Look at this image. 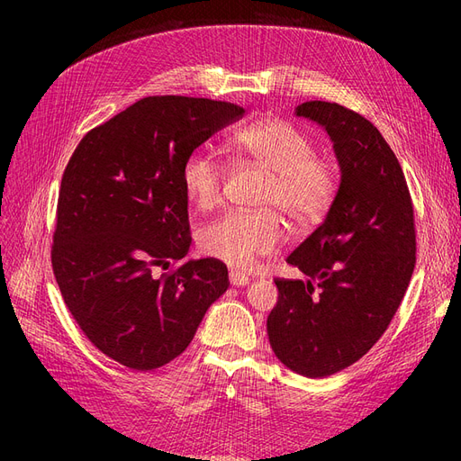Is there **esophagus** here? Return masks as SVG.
<instances>
[{"mask_svg":"<svg viewBox=\"0 0 461 461\" xmlns=\"http://www.w3.org/2000/svg\"><path fill=\"white\" fill-rule=\"evenodd\" d=\"M229 281L232 286H246L249 283V276L240 273V271H230L229 273Z\"/></svg>","mask_w":461,"mask_h":461,"instance_id":"esophagus-1","label":"esophagus"}]
</instances>
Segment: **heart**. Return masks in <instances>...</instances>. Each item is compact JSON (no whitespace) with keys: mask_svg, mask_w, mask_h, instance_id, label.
I'll return each instance as SVG.
<instances>
[{"mask_svg":"<svg viewBox=\"0 0 461 461\" xmlns=\"http://www.w3.org/2000/svg\"><path fill=\"white\" fill-rule=\"evenodd\" d=\"M232 148L269 173L258 212H227L209 221L198 234L200 249L230 267L246 269L258 258L269 256L283 242L281 212L292 229L319 225L340 192L337 159L313 153V140L296 124L267 119L248 124L230 138ZM225 167L203 149H194L180 169V185L200 209L219 203Z\"/></svg>","mask_w":461,"mask_h":461,"instance_id":"obj_1","label":"heart"}]
</instances>
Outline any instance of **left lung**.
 <instances>
[{
  "label": "left lung",
  "mask_w": 461,
  "mask_h": 461,
  "mask_svg": "<svg viewBox=\"0 0 461 461\" xmlns=\"http://www.w3.org/2000/svg\"><path fill=\"white\" fill-rule=\"evenodd\" d=\"M296 115L327 131L342 180L325 221L286 258L308 278L275 281L267 334L281 364L321 379L356 364L393 321L415 267L413 203L373 122L329 102Z\"/></svg>",
  "instance_id": "obj_1"
}]
</instances>
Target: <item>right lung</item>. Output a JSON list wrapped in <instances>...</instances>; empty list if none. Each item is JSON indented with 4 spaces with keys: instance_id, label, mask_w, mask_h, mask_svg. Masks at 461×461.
I'll list each match as a JSON object with an SVG mask.
<instances>
[{
    "instance_id": "obj_1",
    "label": "right lung",
    "mask_w": 461,
    "mask_h": 461,
    "mask_svg": "<svg viewBox=\"0 0 461 461\" xmlns=\"http://www.w3.org/2000/svg\"><path fill=\"white\" fill-rule=\"evenodd\" d=\"M244 109L149 95L92 129L61 178L51 265L68 312L97 350L136 371L183 354L229 288L227 265L190 249L183 163Z\"/></svg>"
}]
</instances>
